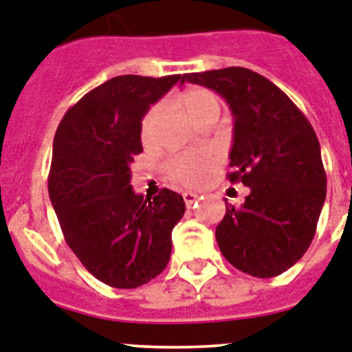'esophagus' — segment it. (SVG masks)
Listing matches in <instances>:
<instances>
[{
  "instance_id": "34e87169",
  "label": "esophagus",
  "mask_w": 352,
  "mask_h": 352,
  "mask_svg": "<svg viewBox=\"0 0 352 352\" xmlns=\"http://www.w3.org/2000/svg\"><path fill=\"white\" fill-rule=\"evenodd\" d=\"M183 199H185V204H186V206L190 208L192 204H194L195 201H197L199 195H197V194H192V192H185V194H183Z\"/></svg>"
}]
</instances>
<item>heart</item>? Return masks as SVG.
I'll return each mask as SVG.
<instances>
[{
  "instance_id": "heart-1",
  "label": "heart",
  "mask_w": 352,
  "mask_h": 352,
  "mask_svg": "<svg viewBox=\"0 0 352 352\" xmlns=\"http://www.w3.org/2000/svg\"><path fill=\"white\" fill-rule=\"evenodd\" d=\"M183 107L188 113V116L199 123L201 120L213 114H220V98L210 89L195 88L186 91L182 96ZM162 111V104L153 105L148 113L144 114L141 123V138L142 141H151L157 125L158 114ZM217 164V155L213 151H192V153L173 155L169 160L164 164L167 176L173 182L185 186H199L206 182L208 174Z\"/></svg>"
}]
</instances>
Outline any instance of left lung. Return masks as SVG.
Here are the masks:
<instances>
[{
	"mask_svg": "<svg viewBox=\"0 0 352 352\" xmlns=\"http://www.w3.org/2000/svg\"><path fill=\"white\" fill-rule=\"evenodd\" d=\"M182 82L217 91L234 116L227 178L250 194L241 206L226 203L214 231L222 256L259 278L287 272L309 250L326 199L312 125L280 88L248 68L185 74Z\"/></svg>",
	"mask_w": 352,
	"mask_h": 352,
	"instance_id": "8db88e82",
	"label": "left lung"
}]
</instances>
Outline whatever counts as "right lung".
<instances>
[{"label":"right lung","mask_w":352,"mask_h":352,"mask_svg":"<svg viewBox=\"0 0 352 352\" xmlns=\"http://www.w3.org/2000/svg\"><path fill=\"white\" fill-rule=\"evenodd\" d=\"M182 76H118L67 111L56 130L49 197L65 241L104 284L135 289L166 270L183 197L169 188L132 190L133 157L142 151L141 121Z\"/></svg>","instance_id":"add662e5"}]
</instances>
